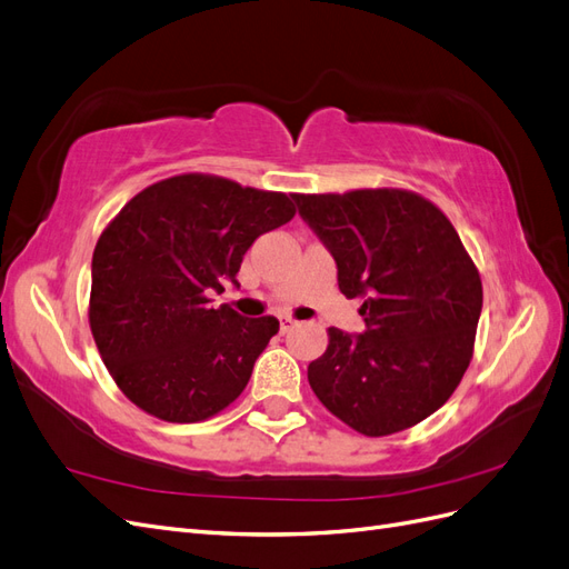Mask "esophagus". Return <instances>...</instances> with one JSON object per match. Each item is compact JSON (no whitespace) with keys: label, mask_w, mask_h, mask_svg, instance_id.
<instances>
[{"label":"esophagus","mask_w":569,"mask_h":569,"mask_svg":"<svg viewBox=\"0 0 569 569\" xmlns=\"http://www.w3.org/2000/svg\"><path fill=\"white\" fill-rule=\"evenodd\" d=\"M297 325V320H291V318H280V332L284 335V332H289L291 330V327H295Z\"/></svg>","instance_id":"esophagus-1"}]
</instances>
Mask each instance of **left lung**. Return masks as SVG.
Segmentation results:
<instances>
[{
  "label": "left lung",
  "mask_w": 569,
  "mask_h": 569,
  "mask_svg": "<svg viewBox=\"0 0 569 569\" xmlns=\"http://www.w3.org/2000/svg\"><path fill=\"white\" fill-rule=\"evenodd\" d=\"M299 216L337 261L347 299L363 297L366 332L330 327L308 366L320 403L366 437L432 416L468 370L481 280L451 220L410 189L295 194Z\"/></svg>",
  "instance_id": "1"
}]
</instances>
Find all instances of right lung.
<instances>
[{
    "mask_svg": "<svg viewBox=\"0 0 569 569\" xmlns=\"http://www.w3.org/2000/svg\"><path fill=\"white\" fill-rule=\"evenodd\" d=\"M284 192L182 173L134 194L92 256L90 330L118 389L166 422H201L244 391L272 316L209 306L258 234L295 218Z\"/></svg>",
    "mask_w": 569,
    "mask_h": 569,
    "instance_id": "add662e5",
    "label": "right lung"
}]
</instances>
